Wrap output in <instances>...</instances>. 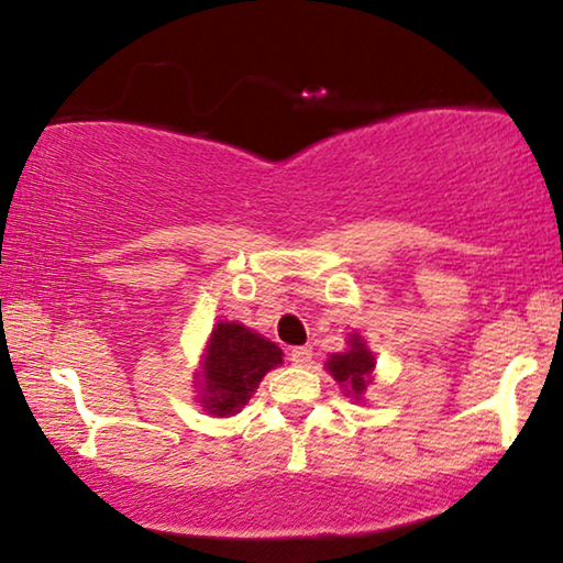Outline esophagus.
Listing matches in <instances>:
<instances>
[{
	"instance_id": "obj_1",
	"label": "esophagus",
	"mask_w": 563,
	"mask_h": 563,
	"mask_svg": "<svg viewBox=\"0 0 563 563\" xmlns=\"http://www.w3.org/2000/svg\"><path fill=\"white\" fill-rule=\"evenodd\" d=\"M289 361L295 366H310V361H312V351L307 349V345H299V349H291L289 351Z\"/></svg>"
}]
</instances>
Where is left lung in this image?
I'll return each mask as SVG.
<instances>
[{"mask_svg": "<svg viewBox=\"0 0 563 563\" xmlns=\"http://www.w3.org/2000/svg\"><path fill=\"white\" fill-rule=\"evenodd\" d=\"M325 368L351 397L361 399V395H364L368 387V382H372L374 356L372 351L366 349V343L361 341V335L353 333L349 338V351L333 353V356L328 358Z\"/></svg>", "mask_w": 563, "mask_h": 563, "instance_id": "8db88e82", "label": "left lung"}]
</instances>
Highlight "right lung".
<instances>
[{
	"label": "right lung",
	"instance_id": "1",
	"mask_svg": "<svg viewBox=\"0 0 563 563\" xmlns=\"http://www.w3.org/2000/svg\"><path fill=\"white\" fill-rule=\"evenodd\" d=\"M282 349L241 322H218L202 361V407L228 418L249 402L266 372L282 364Z\"/></svg>",
	"mask_w": 563,
	"mask_h": 563
}]
</instances>
